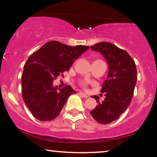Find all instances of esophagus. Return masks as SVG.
Wrapping results in <instances>:
<instances>
[{"instance_id": "34e87169", "label": "esophagus", "mask_w": 157, "mask_h": 157, "mask_svg": "<svg viewBox=\"0 0 157 157\" xmlns=\"http://www.w3.org/2000/svg\"><path fill=\"white\" fill-rule=\"evenodd\" d=\"M79 94H80V96H82V97H84V98H87V97H88L87 94H84L82 92H80V93H79Z\"/></svg>"}]
</instances>
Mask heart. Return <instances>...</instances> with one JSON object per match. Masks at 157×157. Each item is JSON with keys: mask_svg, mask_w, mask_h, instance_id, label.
<instances>
[{"mask_svg": "<svg viewBox=\"0 0 157 157\" xmlns=\"http://www.w3.org/2000/svg\"><path fill=\"white\" fill-rule=\"evenodd\" d=\"M99 60H94V61H99ZM80 84H81V86H86V83H85L83 81H82V82H81Z\"/></svg>", "mask_w": 157, "mask_h": 157, "instance_id": "heart-1", "label": "heart"}]
</instances>
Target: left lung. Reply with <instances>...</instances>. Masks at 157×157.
Returning <instances> with one entry per match:
<instances>
[{"label": "left lung", "mask_w": 157, "mask_h": 157, "mask_svg": "<svg viewBox=\"0 0 157 157\" xmlns=\"http://www.w3.org/2000/svg\"><path fill=\"white\" fill-rule=\"evenodd\" d=\"M91 48L104 56L109 73L100 91L105 93V100L100 102L98 96L91 97L98 105L90 113L99 123L109 124L118 120L130 105L137 78L136 64L127 52L111 43H99Z\"/></svg>", "instance_id": "1"}]
</instances>
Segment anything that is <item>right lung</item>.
<instances>
[{
	"instance_id": "1",
	"label": "right lung",
	"mask_w": 157,
	"mask_h": 157,
	"mask_svg": "<svg viewBox=\"0 0 157 157\" xmlns=\"http://www.w3.org/2000/svg\"><path fill=\"white\" fill-rule=\"evenodd\" d=\"M89 46H70L56 40L44 44L27 60L21 83L22 97L32 115L40 121H50L59 115L68 97L76 91L70 86L58 91L52 82L69 70L75 59Z\"/></svg>"
}]
</instances>
